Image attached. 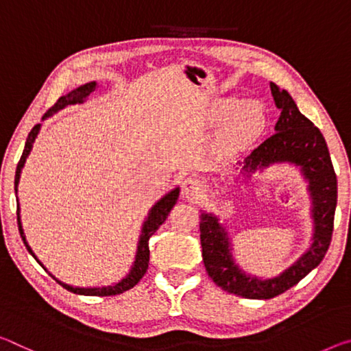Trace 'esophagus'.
<instances>
[{
  "instance_id": "esophagus-1",
  "label": "esophagus",
  "mask_w": 351,
  "mask_h": 351,
  "mask_svg": "<svg viewBox=\"0 0 351 351\" xmlns=\"http://www.w3.org/2000/svg\"><path fill=\"white\" fill-rule=\"evenodd\" d=\"M203 191V182L198 180V178L189 176L187 180L182 181V189L181 195L186 199H195L199 193Z\"/></svg>"
}]
</instances>
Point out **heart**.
<instances>
[{
	"instance_id": "1",
	"label": "heart",
	"mask_w": 351,
	"mask_h": 351,
	"mask_svg": "<svg viewBox=\"0 0 351 351\" xmlns=\"http://www.w3.org/2000/svg\"><path fill=\"white\" fill-rule=\"evenodd\" d=\"M214 120L226 121L220 136L219 152L221 156L231 158L252 147L263 136L267 126L264 106L259 101H247L236 97L221 98L214 106Z\"/></svg>"
}]
</instances>
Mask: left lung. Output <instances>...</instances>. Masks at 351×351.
Instances as JSON below:
<instances>
[{
	"label": "left lung",
	"mask_w": 351,
	"mask_h": 351,
	"mask_svg": "<svg viewBox=\"0 0 351 351\" xmlns=\"http://www.w3.org/2000/svg\"><path fill=\"white\" fill-rule=\"evenodd\" d=\"M270 90L281 115L270 136L241 162L239 176L243 184L256 171L271 165H292L306 182L311 199L313 236L303 254L276 276L261 278L237 264L226 226L214 213L199 214V239L203 263L209 276L223 291L243 298L267 300L280 295L315 269L325 258L331 242L332 221L337 204V178L332 169L325 137L311 120L300 112L289 92L270 82ZM237 181V180H234Z\"/></svg>",
	"instance_id": "1"
}]
</instances>
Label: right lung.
<instances>
[{"instance_id":"1","label":"right lung","mask_w":351,"mask_h":351,"mask_svg":"<svg viewBox=\"0 0 351 351\" xmlns=\"http://www.w3.org/2000/svg\"><path fill=\"white\" fill-rule=\"evenodd\" d=\"M97 81H90V82H86V84H82L80 87L73 88V90L66 93V95L60 97L58 99V103H56L51 109L48 110V112L43 115L42 120H47L49 117L54 115L56 112H59L60 109L66 108L69 104H76V103H82L86 101V99L90 97L92 92L97 90ZM40 128L42 123L36 125L32 128L29 134H27L26 138V143H25V149H23V154H21L20 158V162L16 165V171H15V195L16 192H19V182H20V176H21V170H23L25 162L27 159V156H29L32 147H34V142L38 136V132H40ZM180 197V187H173L171 191H169L165 193V195L160 197L158 202H156L152 209L148 210V214L145 217V220H143L142 228H141V236H138V241H137V250H136V256H134V261H132V265L130 271H128L126 276L121 278L120 281L112 282V285L109 286H101V287H75V286H70V285H65V282L59 281L58 278L53 276L56 281L59 282L60 286L65 287L66 291L77 293V295H88V297H108V295H117V293H123L125 291H130L131 287H134L138 281L142 280V276L145 275V271L148 269V263H149V247H148V241L149 237H152L156 231H158V228L164 223L167 217H169L170 210L173 206L176 204V199ZM16 203H19V198H16ZM16 221H19V231H20V236L23 239V243L27 248V252L32 254V258H34L38 264H40L43 269L47 270V267L43 265L40 261L37 259V256L32 252V248L29 247V243L26 241V236H25V231H23V225H21V215H20V203L16 204ZM48 271V270H47Z\"/></svg>"}]
</instances>
